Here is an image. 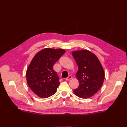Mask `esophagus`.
I'll return each mask as SVG.
<instances>
[{"label": "esophagus", "mask_w": 127, "mask_h": 127, "mask_svg": "<svg viewBox=\"0 0 127 127\" xmlns=\"http://www.w3.org/2000/svg\"><path fill=\"white\" fill-rule=\"evenodd\" d=\"M72 78V76H71V75H69L68 77H67V78H65V79L66 80H69L70 79H71Z\"/></svg>", "instance_id": "esophagus-1"}]
</instances>
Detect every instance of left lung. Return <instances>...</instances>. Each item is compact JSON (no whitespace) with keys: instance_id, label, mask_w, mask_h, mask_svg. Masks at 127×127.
<instances>
[{"instance_id":"8db88e82","label":"left lung","mask_w":127,"mask_h":127,"mask_svg":"<svg viewBox=\"0 0 127 127\" xmlns=\"http://www.w3.org/2000/svg\"><path fill=\"white\" fill-rule=\"evenodd\" d=\"M72 54L78 65L76 76L79 82L74 93L80 98H89L94 95L102 85L103 69L97 57L88 50L74 51Z\"/></svg>"}]
</instances>
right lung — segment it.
Wrapping results in <instances>:
<instances>
[{
    "label": "right lung",
    "instance_id": "add662e5",
    "mask_svg": "<svg viewBox=\"0 0 127 127\" xmlns=\"http://www.w3.org/2000/svg\"><path fill=\"white\" fill-rule=\"evenodd\" d=\"M65 52L63 49L45 48L32 60L27 70V81L30 88L38 96L45 98L55 94L60 82L53 65Z\"/></svg>",
    "mask_w": 127,
    "mask_h": 127
}]
</instances>
